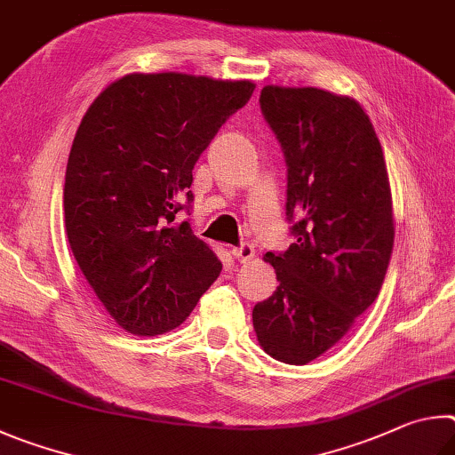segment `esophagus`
<instances>
[{"mask_svg":"<svg viewBox=\"0 0 455 455\" xmlns=\"http://www.w3.org/2000/svg\"><path fill=\"white\" fill-rule=\"evenodd\" d=\"M232 256L240 261V264H245V261L253 259V256H256V250H253V245L250 242H242L237 248L232 250Z\"/></svg>","mask_w":455,"mask_h":455,"instance_id":"esophagus-1","label":"esophagus"}]
</instances>
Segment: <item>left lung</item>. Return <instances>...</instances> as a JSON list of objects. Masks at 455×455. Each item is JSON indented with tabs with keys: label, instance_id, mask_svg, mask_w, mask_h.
<instances>
[{
	"label": "left lung",
	"instance_id": "obj_1",
	"mask_svg": "<svg viewBox=\"0 0 455 455\" xmlns=\"http://www.w3.org/2000/svg\"><path fill=\"white\" fill-rule=\"evenodd\" d=\"M259 108L288 165L296 242L266 253L280 285L253 307V330L266 354L304 365L376 301L394 250L392 194L381 143L355 100L266 85Z\"/></svg>",
	"mask_w": 455,
	"mask_h": 455
}]
</instances>
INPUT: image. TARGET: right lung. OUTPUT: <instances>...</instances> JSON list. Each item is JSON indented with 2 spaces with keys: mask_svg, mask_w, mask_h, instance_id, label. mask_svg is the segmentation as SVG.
I'll return each instance as SVG.
<instances>
[{
  "mask_svg": "<svg viewBox=\"0 0 455 455\" xmlns=\"http://www.w3.org/2000/svg\"><path fill=\"white\" fill-rule=\"evenodd\" d=\"M251 82L132 74L106 87L69 151L63 212L74 258L117 325L157 336L186 320L221 261L194 235V165L250 101Z\"/></svg>",
  "mask_w": 455,
  "mask_h": 455,
  "instance_id": "add662e5",
  "label": "right lung"
}]
</instances>
